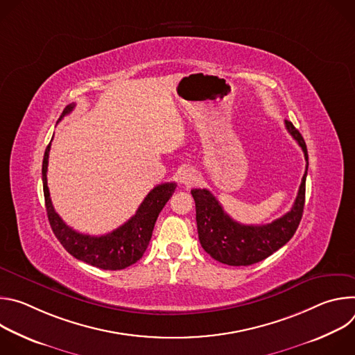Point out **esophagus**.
<instances>
[{
	"instance_id": "esophagus-1",
	"label": "esophagus",
	"mask_w": 355,
	"mask_h": 355,
	"mask_svg": "<svg viewBox=\"0 0 355 355\" xmlns=\"http://www.w3.org/2000/svg\"><path fill=\"white\" fill-rule=\"evenodd\" d=\"M195 180H196V174H195V171L192 168H187V170H184L180 174V182L182 185L189 187V185H192L195 182Z\"/></svg>"
}]
</instances>
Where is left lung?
<instances>
[{
    "label": "left lung",
    "instance_id": "left-lung-1",
    "mask_svg": "<svg viewBox=\"0 0 355 355\" xmlns=\"http://www.w3.org/2000/svg\"><path fill=\"white\" fill-rule=\"evenodd\" d=\"M285 128L302 147L306 171L302 177L297 196L289 212L267 225H241L233 220L219 200L208 189H192L195 200L196 226L200 245L219 263L227 266H251L270 257L295 234L305 207V187L308 174V148L299 130L285 121Z\"/></svg>",
    "mask_w": 355,
    "mask_h": 355
}]
</instances>
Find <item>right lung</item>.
Masks as SVG:
<instances>
[{
  "instance_id": "right-lung-1",
  "label": "right lung",
  "mask_w": 355,
  "mask_h": 355,
  "mask_svg": "<svg viewBox=\"0 0 355 355\" xmlns=\"http://www.w3.org/2000/svg\"><path fill=\"white\" fill-rule=\"evenodd\" d=\"M74 107L76 104L67 105L59 121L70 114ZM50 144L52 141L46 147L42 164L43 193L49 223L62 245L77 260L101 270H123L139 261L150 243L159 214L174 193L177 184L166 182L155 187L143 199L136 214L114 232L103 236L83 234L63 222V219L56 214L52 199H50L46 177Z\"/></svg>"
}]
</instances>
